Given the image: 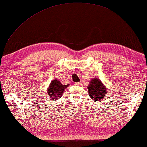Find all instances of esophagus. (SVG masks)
<instances>
[{"mask_svg":"<svg viewBox=\"0 0 147 147\" xmlns=\"http://www.w3.org/2000/svg\"><path fill=\"white\" fill-rule=\"evenodd\" d=\"M76 85H81V83H80V82H78V83H76Z\"/></svg>","mask_w":147,"mask_h":147,"instance_id":"esophagus-1","label":"esophagus"}]
</instances>
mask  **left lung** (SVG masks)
I'll return each instance as SVG.
<instances>
[{"mask_svg":"<svg viewBox=\"0 0 147 147\" xmlns=\"http://www.w3.org/2000/svg\"><path fill=\"white\" fill-rule=\"evenodd\" d=\"M88 94L92 100L96 102H100L107 95V88L98 78H94L87 86Z\"/></svg>","mask_w":147,"mask_h":147,"instance_id":"obj_1","label":"left lung"}]
</instances>
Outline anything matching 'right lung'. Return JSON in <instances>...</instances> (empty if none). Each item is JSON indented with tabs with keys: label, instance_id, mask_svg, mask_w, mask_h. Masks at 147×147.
Segmentation results:
<instances>
[{
	"label": "right lung",
	"instance_id": "obj_1",
	"mask_svg": "<svg viewBox=\"0 0 147 147\" xmlns=\"http://www.w3.org/2000/svg\"><path fill=\"white\" fill-rule=\"evenodd\" d=\"M70 84L64 85L61 84L60 81L57 79L52 80L48 87L47 94L53 101H55L61 98L64 91L67 88Z\"/></svg>",
	"mask_w": 147,
	"mask_h": 147
}]
</instances>
